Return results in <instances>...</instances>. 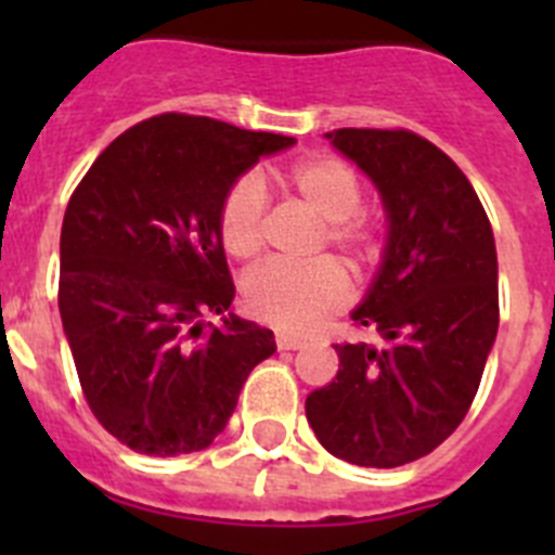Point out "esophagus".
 Returning a JSON list of instances; mask_svg holds the SVG:
<instances>
[{
	"label": "esophagus",
	"instance_id": "34e87169",
	"mask_svg": "<svg viewBox=\"0 0 555 555\" xmlns=\"http://www.w3.org/2000/svg\"><path fill=\"white\" fill-rule=\"evenodd\" d=\"M274 345H278V350H300L306 341H302L300 336H292V333H278V336H274Z\"/></svg>",
	"mask_w": 555,
	"mask_h": 555
}]
</instances>
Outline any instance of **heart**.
I'll list each match as a JSON object with an SVG mask.
<instances>
[{"mask_svg":"<svg viewBox=\"0 0 555 555\" xmlns=\"http://www.w3.org/2000/svg\"><path fill=\"white\" fill-rule=\"evenodd\" d=\"M297 203L322 219L317 249L333 247L356 272L380 258L384 230L361 208L364 185L345 160L320 155L288 166L281 175ZM267 191L255 175H242L224 189L217 208V233L224 253L249 261L261 253L267 233ZM350 300V281L333 258L311 263L272 261L244 278V306L258 322L281 331H311Z\"/></svg>","mask_w":555,"mask_h":555,"instance_id":"b5f03b06","label":"heart"}]
</instances>
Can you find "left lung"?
Here are the masks:
<instances>
[{"instance_id":"obj_1","label":"left lung","mask_w":555,"mask_h":555,"mask_svg":"<svg viewBox=\"0 0 555 555\" xmlns=\"http://www.w3.org/2000/svg\"><path fill=\"white\" fill-rule=\"evenodd\" d=\"M377 185L389 244L352 325L380 345L341 341L338 372L306 416L327 453L389 469L423 459L467 416L498 336V253L467 175L436 144L391 127L325 132Z\"/></svg>"}]
</instances>
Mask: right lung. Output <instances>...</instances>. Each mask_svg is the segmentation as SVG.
<instances>
[{"instance_id": "add662e5", "label": "right lung", "mask_w": 555, "mask_h": 555, "mask_svg": "<svg viewBox=\"0 0 555 555\" xmlns=\"http://www.w3.org/2000/svg\"><path fill=\"white\" fill-rule=\"evenodd\" d=\"M294 139L189 113L132 125L68 199L57 308L88 409L135 453L205 450L249 372L274 352L255 322L205 313L233 302L217 233L224 189Z\"/></svg>"}]
</instances>
